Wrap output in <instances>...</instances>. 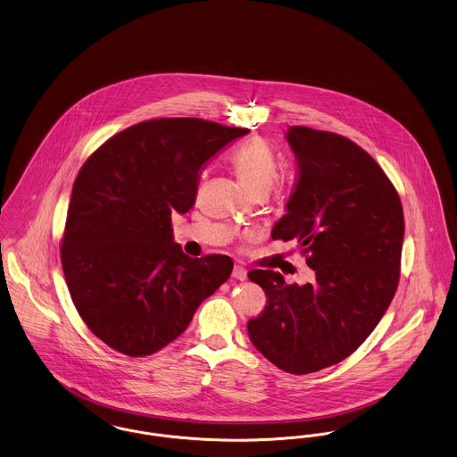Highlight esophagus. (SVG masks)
Segmentation results:
<instances>
[{"label": "esophagus", "instance_id": "obj_1", "mask_svg": "<svg viewBox=\"0 0 457 457\" xmlns=\"http://www.w3.org/2000/svg\"><path fill=\"white\" fill-rule=\"evenodd\" d=\"M232 277L238 279V281H244V279H247V271L242 266H236L234 271H232Z\"/></svg>", "mask_w": 457, "mask_h": 457}]
</instances>
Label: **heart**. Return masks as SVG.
<instances>
[{"label":"heart","mask_w":457,"mask_h":457,"mask_svg":"<svg viewBox=\"0 0 457 457\" xmlns=\"http://www.w3.org/2000/svg\"><path fill=\"white\" fill-rule=\"evenodd\" d=\"M232 165L242 184L253 193H266L278 179V163L270 146L261 139L242 143L232 154Z\"/></svg>","instance_id":"1"}]
</instances>
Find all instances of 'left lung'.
<instances>
[{"label":"left lung","instance_id":"1","mask_svg":"<svg viewBox=\"0 0 457 457\" xmlns=\"http://www.w3.org/2000/svg\"><path fill=\"white\" fill-rule=\"evenodd\" d=\"M287 141L297 184L271 237L297 238L316 278L251 271L268 303L247 331L271 363L303 376L350 357L376 329L396 294L404 217L391 180L353 141L303 126Z\"/></svg>","mask_w":457,"mask_h":457}]
</instances>
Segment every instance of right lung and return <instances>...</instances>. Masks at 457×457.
<instances>
[{
	"mask_svg": "<svg viewBox=\"0 0 457 457\" xmlns=\"http://www.w3.org/2000/svg\"><path fill=\"white\" fill-rule=\"evenodd\" d=\"M247 133L195 118L145 120L79 169L61 262L79 316L116 352H159L230 277L228 256L184 254L170 221L195 204L201 167Z\"/></svg>",
	"mask_w": 457,
	"mask_h": 457,
	"instance_id": "add662e5",
	"label": "right lung"
}]
</instances>
